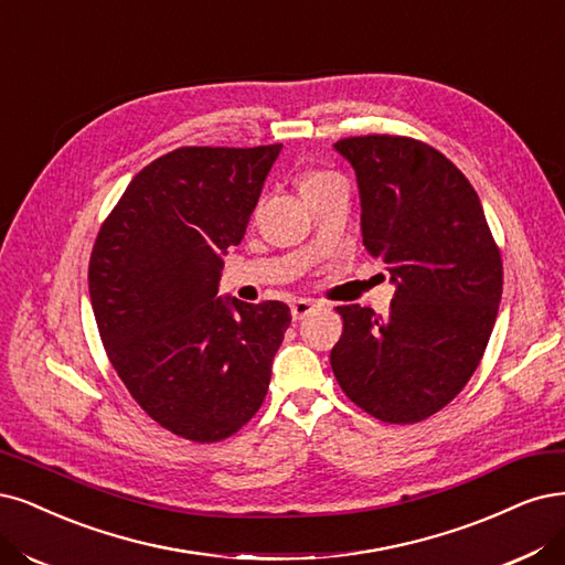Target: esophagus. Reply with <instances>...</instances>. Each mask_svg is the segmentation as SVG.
Listing matches in <instances>:
<instances>
[{
    "mask_svg": "<svg viewBox=\"0 0 565 565\" xmlns=\"http://www.w3.org/2000/svg\"><path fill=\"white\" fill-rule=\"evenodd\" d=\"M313 308H316V303L310 301V299H297V301H291V318H295V320H303L306 316L313 313Z\"/></svg>",
    "mask_w": 565,
    "mask_h": 565,
    "instance_id": "1",
    "label": "esophagus"
}]
</instances>
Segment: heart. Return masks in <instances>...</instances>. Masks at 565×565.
Here are the masks:
<instances>
[{
    "instance_id": "obj_1",
    "label": "heart",
    "mask_w": 565,
    "mask_h": 565,
    "mask_svg": "<svg viewBox=\"0 0 565 565\" xmlns=\"http://www.w3.org/2000/svg\"><path fill=\"white\" fill-rule=\"evenodd\" d=\"M329 180H334L332 174H329V172H318V170H313V172H303L301 178H299V191L320 186V184H324V182H329Z\"/></svg>"
}]
</instances>
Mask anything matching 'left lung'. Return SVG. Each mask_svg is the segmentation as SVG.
<instances>
[{
    "instance_id": "obj_1",
    "label": "left lung",
    "mask_w": 565,
    "mask_h": 565,
    "mask_svg": "<svg viewBox=\"0 0 565 565\" xmlns=\"http://www.w3.org/2000/svg\"><path fill=\"white\" fill-rule=\"evenodd\" d=\"M353 166L360 228L383 259L391 313L339 306L332 369L343 393L385 423H418L475 374L502 297V262L477 191L437 149L393 135L334 145Z\"/></svg>"
}]
</instances>
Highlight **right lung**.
I'll list each match as a JSON object with an SVG mask.
<instances>
[{
  "mask_svg": "<svg viewBox=\"0 0 565 565\" xmlns=\"http://www.w3.org/2000/svg\"><path fill=\"white\" fill-rule=\"evenodd\" d=\"M280 149L166 153L130 180L93 247L90 303L116 374L191 441L226 439L257 414L291 322L282 301L217 295Z\"/></svg>",
  "mask_w": 565,
  "mask_h": 565,
  "instance_id": "1",
  "label": "right lung"
}]
</instances>
